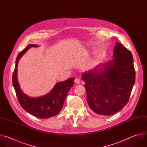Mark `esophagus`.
I'll return each mask as SVG.
<instances>
[{
  "instance_id": "esophagus-1",
  "label": "esophagus",
  "mask_w": 147,
  "mask_h": 147,
  "mask_svg": "<svg viewBox=\"0 0 147 147\" xmlns=\"http://www.w3.org/2000/svg\"><path fill=\"white\" fill-rule=\"evenodd\" d=\"M74 82L76 84H80V80L78 78H76Z\"/></svg>"
}]
</instances>
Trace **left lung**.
Wrapping results in <instances>:
<instances>
[{
	"instance_id": "obj_1",
	"label": "left lung",
	"mask_w": 147,
	"mask_h": 147,
	"mask_svg": "<svg viewBox=\"0 0 147 147\" xmlns=\"http://www.w3.org/2000/svg\"><path fill=\"white\" fill-rule=\"evenodd\" d=\"M115 44L111 61L100 64L82 76L88 105L98 115H112L123 108L135 82L131 53L121 44Z\"/></svg>"
}]
</instances>
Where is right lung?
Masks as SVG:
<instances>
[{"instance_id":"1","label":"right lung","mask_w":147,"mask_h":147,"mask_svg":"<svg viewBox=\"0 0 147 147\" xmlns=\"http://www.w3.org/2000/svg\"><path fill=\"white\" fill-rule=\"evenodd\" d=\"M31 47L38 46L30 44L18 55L13 75V84L20 105L26 111L35 117L47 119L57 115L60 112L67 93L74 84V78L57 83L52 91L42 96L33 98L25 94L20 89L18 82L17 66L20 59Z\"/></svg>"}]
</instances>
